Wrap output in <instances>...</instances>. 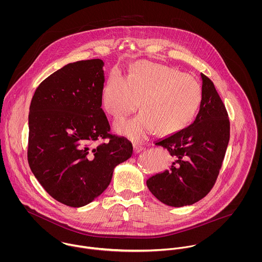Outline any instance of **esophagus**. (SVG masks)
<instances>
[{
  "label": "esophagus",
  "mask_w": 262,
  "mask_h": 262,
  "mask_svg": "<svg viewBox=\"0 0 262 262\" xmlns=\"http://www.w3.org/2000/svg\"><path fill=\"white\" fill-rule=\"evenodd\" d=\"M133 147H134V152H135V153H139V152H141V151L144 150V147H143L142 145L138 144V143H134Z\"/></svg>",
  "instance_id": "34e87169"
}]
</instances>
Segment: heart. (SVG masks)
<instances>
[{
    "mask_svg": "<svg viewBox=\"0 0 262 262\" xmlns=\"http://www.w3.org/2000/svg\"><path fill=\"white\" fill-rule=\"evenodd\" d=\"M203 99L200 82L177 69L139 61L129 76L114 71L102 93L105 110L122 119L139 107L135 118L116 123L119 134L142 141L157 129L160 134H173L184 129L198 112Z\"/></svg>",
    "mask_w": 262,
    "mask_h": 262,
    "instance_id": "heart-1",
    "label": "heart"
}]
</instances>
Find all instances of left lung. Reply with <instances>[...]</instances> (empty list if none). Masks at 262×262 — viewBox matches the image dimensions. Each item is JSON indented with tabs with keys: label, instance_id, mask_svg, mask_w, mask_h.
I'll list each match as a JSON object with an SVG mask.
<instances>
[{
	"label": "left lung",
	"instance_id": "1",
	"mask_svg": "<svg viewBox=\"0 0 262 262\" xmlns=\"http://www.w3.org/2000/svg\"><path fill=\"white\" fill-rule=\"evenodd\" d=\"M203 99L194 121L155 143L176 158L169 169L146 181L152 194L170 207L192 205L214 187L230 139V122L213 81L204 74Z\"/></svg>",
	"mask_w": 262,
	"mask_h": 262
}]
</instances>
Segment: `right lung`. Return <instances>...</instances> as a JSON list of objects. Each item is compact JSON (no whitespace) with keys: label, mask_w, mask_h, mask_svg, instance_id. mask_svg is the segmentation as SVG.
<instances>
[{"label":"right lung","mask_w":262,"mask_h":262,"mask_svg":"<svg viewBox=\"0 0 262 262\" xmlns=\"http://www.w3.org/2000/svg\"><path fill=\"white\" fill-rule=\"evenodd\" d=\"M104 61L64 66L38 85L29 109L28 163L59 203L79 208L110 185L114 168L129 159L132 143L110 134L103 111ZM100 140H107L95 145Z\"/></svg>","instance_id":"1"}]
</instances>
